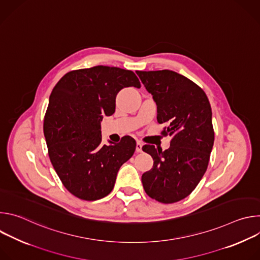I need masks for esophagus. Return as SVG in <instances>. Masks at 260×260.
I'll return each instance as SVG.
<instances>
[{"instance_id":"esophagus-1","label":"esophagus","mask_w":260,"mask_h":260,"mask_svg":"<svg viewBox=\"0 0 260 260\" xmlns=\"http://www.w3.org/2000/svg\"><path fill=\"white\" fill-rule=\"evenodd\" d=\"M142 146H143V144H142L141 142H138V143H137V146H136V151H137L138 153L142 152Z\"/></svg>"}]
</instances>
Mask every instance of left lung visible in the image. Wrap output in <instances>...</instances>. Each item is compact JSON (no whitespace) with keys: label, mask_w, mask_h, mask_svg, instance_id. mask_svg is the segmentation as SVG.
I'll return each instance as SVG.
<instances>
[{"label":"left lung","mask_w":260,"mask_h":260,"mask_svg":"<svg viewBox=\"0 0 260 260\" xmlns=\"http://www.w3.org/2000/svg\"><path fill=\"white\" fill-rule=\"evenodd\" d=\"M157 106V122L168 123L161 134L172 137L165 151L144 145L153 168L142 175L145 192L164 204L188 197L207 171L214 144L211 105L205 91L180 74L137 71Z\"/></svg>","instance_id":"obj_1"}]
</instances>
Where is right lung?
Instances as JSON below:
<instances>
[{"mask_svg":"<svg viewBox=\"0 0 260 260\" xmlns=\"http://www.w3.org/2000/svg\"><path fill=\"white\" fill-rule=\"evenodd\" d=\"M141 87L133 71L96 66L67 73L56 83L44 117L50 161L63 186L78 199L96 201L112 191L120 167L136 141L102 144L101 121L115 112L117 93Z\"/></svg>","mask_w":260,"mask_h":260,"instance_id":"1","label":"right lung"}]
</instances>
